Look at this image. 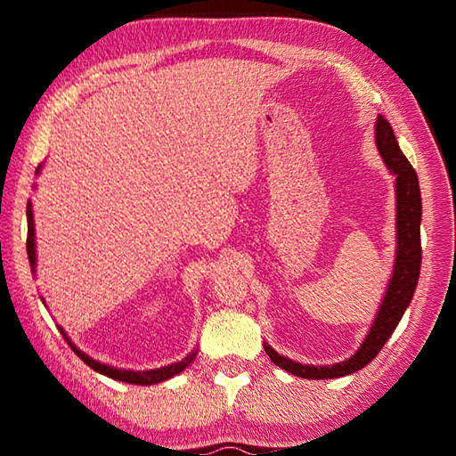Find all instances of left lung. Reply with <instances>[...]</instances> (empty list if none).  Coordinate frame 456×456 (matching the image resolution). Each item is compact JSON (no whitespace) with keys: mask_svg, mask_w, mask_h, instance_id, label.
<instances>
[{"mask_svg":"<svg viewBox=\"0 0 456 456\" xmlns=\"http://www.w3.org/2000/svg\"><path fill=\"white\" fill-rule=\"evenodd\" d=\"M376 146L388 171L396 176V259L388 288L378 307V314L372 322L368 336L358 348V352L348 360L338 362L331 366L299 364L289 358L277 354L272 346L264 344L267 356L275 366L283 368L293 376L307 378V380H328V378H342L358 372L370 364L382 346L388 342L392 331L396 330L398 322L403 320L406 307L411 305L416 283H419L422 247H420V221H422V199L419 176L408 159L398 146V141L390 122L382 117L376 118Z\"/></svg>","mask_w":456,"mask_h":456,"instance_id":"1","label":"left lung"}]
</instances>
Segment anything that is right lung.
I'll use <instances>...</instances> for the list:
<instances>
[{"label": "right lung", "instance_id": "add662e5", "mask_svg": "<svg viewBox=\"0 0 456 456\" xmlns=\"http://www.w3.org/2000/svg\"><path fill=\"white\" fill-rule=\"evenodd\" d=\"M42 171V165L36 168V175H40ZM28 259H29V265H32V273H36V229H34V209H32V203L28 200ZM44 302V297H42ZM60 334L64 336V339L68 342V346L74 350L76 356H78L82 362H86V364L94 370L98 374H104L108 378H112V380H118V382H128V384H138V386H151V384H159V382H165L168 378H173L176 374H181L184 368H187L192 360L197 356V350L191 352L184 356L181 362H175V364H168L163 368H154V370H125V368H114V366H108L102 364V362H98L94 358H90L88 354H84L80 348H76V344L72 342L70 338L66 336V330L58 326Z\"/></svg>", "mask_w": 456, "mask_h": 456}]
</instances>
